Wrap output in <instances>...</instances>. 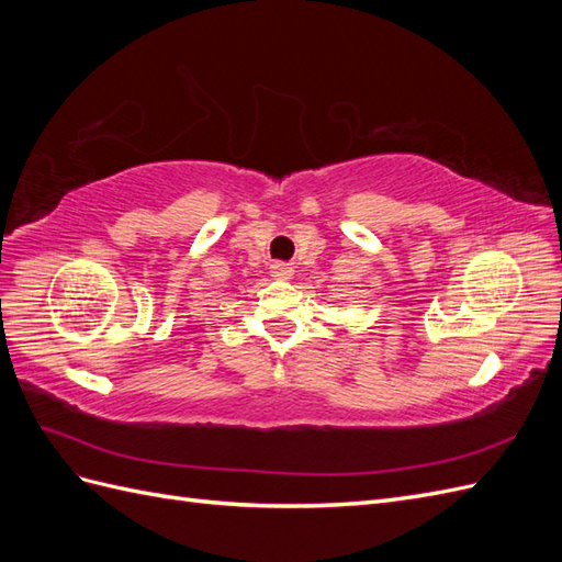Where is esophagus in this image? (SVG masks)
I'll use <instances>...</instances> for the list:
<instances>
[{
  "mask_svg": "<svg viewBox=\"0 0 562 562\" xmlns=\"http://www.w3.org/2000/svg\"><path fill=\"white\" fill-rule=\"evenodd\" d=\"M269 271H271V277L281 279V281H288V279L293 277V267L285 265V262H274V265L269 267Z\"/></svg>",
  "mask_w": 562,
  "mask_h": 562,
  "instance_id": "1",
  "label": "esophagus"
}]
</instances>
